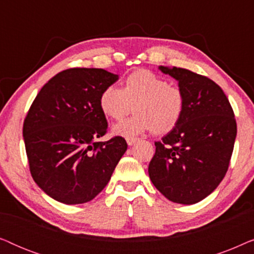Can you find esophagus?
I'll return each instance as SVG.
<instances>
[{
    "label": "esophagus",
    "instance_id": "34e87169",
    "mask_svg": "<svg viewBox=\"0 0 254 254\" xmlns=\"http://www.w3.org/2000/svg\"><path fill=\"white\" fill-rule=\"evenodd\" d=\"M126 141H127V144L128 145H133L135 142L137 141V138L136 137H127Z\"/></svg>",
    "mask_w": 254,
    "mask_h": 254
}]
</instances>
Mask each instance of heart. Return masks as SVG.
Listing matches in <instances>:
<instances>
[{"label":"heart","mask_w":254,"mask_h":254,"mask_svg":"<svg viewBox=\"0 0 254 254\" xmlns=\"http://www.w3.org/2000/svg\"><path fill=\"white\" fill-rule=\"evenodd\" d=\"M134 105L135 116L114 125L113 134L133 137L152 130L168 134L178 126L185 110V95L172 84L148 69H138L125 77L123 89L109 85L99 96V107L110 119L120 120Z\"/></svg>","instance_id":"heart-1"}]
</instances>
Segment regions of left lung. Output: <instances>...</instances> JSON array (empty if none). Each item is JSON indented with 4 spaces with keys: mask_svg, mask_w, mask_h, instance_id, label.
<instances>
[{
    "mask_svg": "<svg viewBox=\"0 0 254 254\" xmlns=\"http://www.w3.org/2000/svg\"><path fill=\"white\" fill-rule=\"evenodd\" d=\"M158 69L177 79L185 95V110L178 126L155 142L149 177L166 199L193 204L223 180L237 124L223 90L210 78L184 68L159 65Z\"/></svg>",
    "mask_w": 254,
    "mask_h": 254,
    "instance_id": "obj_1",
    "label": "left lung"
}]
</instances>
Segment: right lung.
Wrapping results in <instances>:
<instances>
[{
    "label": "right lung",
    "mask_w": 254,
    "mask_h": 254,
    "mask_svg": "<svg viewBox=\"0 0 254 254\" xmlns=\"http://www.w3.org/2000/svg\"><path fill=\"white\" fill-rule=\"evenodd\" d=\"M118 79L104 69H67L41 88L27 112L23 136L31 175L59 202L91 201L127 150L121 136L97 141L107 131L99 96Z\"/></svg>",
    "instance_id": "add662e5"
}]
</instances>
